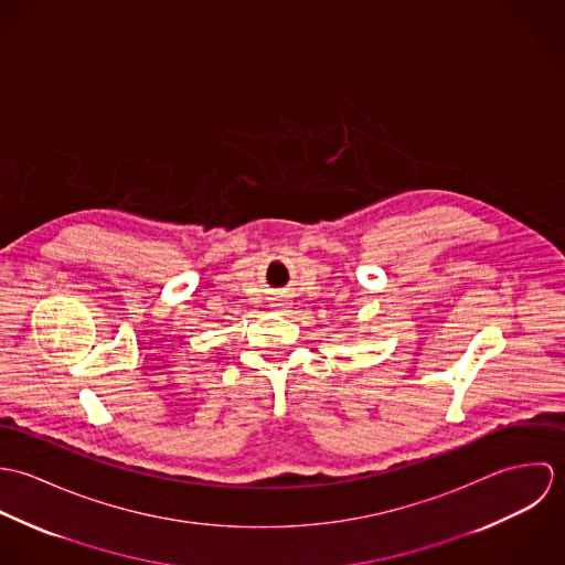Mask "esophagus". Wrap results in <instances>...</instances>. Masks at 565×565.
<instances>
[{"label": "esophagus", "instance_id": "esophagus-1", "mask_svg": "<svg viewBox=\"0 0 565 565\" xmlns=\"http://www.w3.org/2000/svg\"><path fill=\"white\" fill-rule=\"evenodd\" d=\"M278 307H282V309H291V302H289L287 298H280V300H278Z\"/></svg>", "mask_w": 565, "mask_h": 565}]
</instances>
